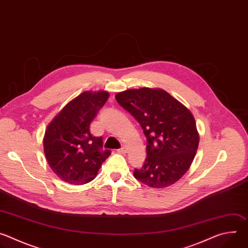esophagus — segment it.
Listing matches in <instances>:
<instances>
[{
  "mask_svg": "<svg viewBox=\"0 0 248 248\" xmlns=\"http://www.w3.org/2000/svg\"><path fill=\"white\" fill-rule=\"evenodd\" d=\"M118 152H119L120 154H124H124H126V153H127V148L124 146V147H122L121 149H119V150H118Z\"/></svg>",
  "mask_w": 248,
  "mask_h": 248,
  "instance_id": "1",
  "label": "esophagus"
}]
</instances>
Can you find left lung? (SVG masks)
I'll return each mask as SVG.
<instances>
[{"mask_svg": "<svg viewBox=\"0 0 248 248\" xmlns=\"http://www.w3.org/2000/svg\"><path fill=\"white\" fill-rule=\"evenodd\" d=\"M116 100L140 124L147 137V157L134 178L165 188L183 178L195 157L199 133L194 117L180 101L160 88L119 92Z\"/></svg>", "mask_w": 248, "mask_h": 248, "instance_id": "1", "label": "left lung"}]
</instances>
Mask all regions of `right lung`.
I'll use <instances>...</instances> for the list:
<instances>
[{
    "instance_id": "obj_1",
    "label": "right lung",
    "mask_w": 248,
    "mask_h": 248,
    "mask_svg": "<svg viewBox=\"0 0 248 248\" xmlns=\"http://www.w3.org/2000/svg\"><path fill=\"white\" fill-rule=\"evenodd\" d=\"M109 98L107 91H84L69 101L47 125L43 138L46 160L59 178L80 186L93 181L110 150L93 136L90 124Z\"/></svg>"
}]
</instances>
